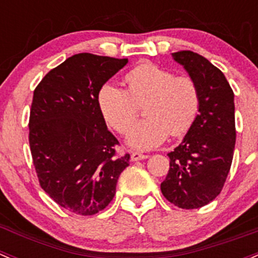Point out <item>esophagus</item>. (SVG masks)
<instances>
[{"label":"esophagus","mask_w":258,"mask_h":258,"mask_svg":"<svg viewBox=\"0 0 258 258\" xmlns=\"http://www.w3.org/2000/svg\"><path fill=\"white\" fill-rule=\"evenodd\" d=\"M130 158H132L133 162H137V160L147 159L148 155L147 154H143V153H139V152H133L132 155H130Z\"/></svg>","instance_id":"esophagus-1"}]
</instances>
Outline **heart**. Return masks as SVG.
<instances>
[{"instance_id": "1", "label": "heart", "mask_w": 258, "mask_h": 258, "mask_svg": "<svg viewBox=\"0 0 258 258\" xmlns=\"http://www.w3.org/2000/svg\"><path fill=\"white\" fill-rule=\"evenodd\" d=\"M126 90L113 83L100 86L96 103L105 123L124 134L137 118V105L145 101L147 116L132 126L128 144L137 149H152L168 135L184 137L195 125L201 110V90L190 75L144 61L124 76Z\"/></svg>"}]
</instances>
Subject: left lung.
<instances>
[{
    "label": "left lung",
    "mask_w": 258,
    "mask_h": 258,
    "mask_svg": "<svg viewBox=\"0 0 258 258\" xmlns=\"http://www.w3.org/2000/svg\"><path fill=\"white\" fill-rule=\"evenodd\" d=\"M173 57L197 81L201 110L183 142L168 153L169 170L160 189L177 207L195 210L221 193L231 169L236 143L234 94L223 73L200 53L182 50Z\"/></svg>",
    "instance_id": "obj_1"
}]
</instances>
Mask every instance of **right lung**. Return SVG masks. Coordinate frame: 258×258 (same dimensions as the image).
<instances>
[{"mask_svg":"<svg viewBox=\"0 0 258 258\" xmlns=\"http://www.w3.org/2000/svg\"><path fill=\"white\" fill-rule=\"evenodd\" d=\"M126 62L76 53L48 71L34 91L29 143L37 179L60 207L76 215L103 211L129 165V154L116 157L120 144L96 103L100 86Z\"/></svg>","mask_w":258,"mask_h":258,"instance_id":"obj_1","label":"right lung"}]
</instances>
